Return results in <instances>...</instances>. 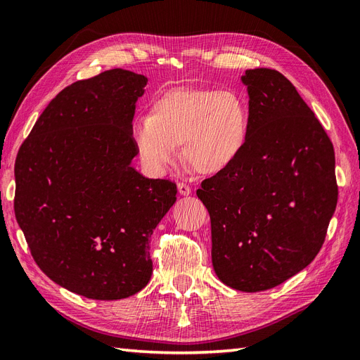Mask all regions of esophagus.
Wrapping results in <instances>:
<instances>
[{
	"label": "esophagus",
	"mask_w": 360,
	"mask_h": 360,
	"mask_svg": "<svg viewBox=\"0 0 360 360\" xmlns=\"http://www.w3.org/2000/svg\"><path fill=\"white\" fill-rule=\"evenodd\" d=\"M177 189H179V193H180V195H189V193H191V188H189L188 183L180 181V183L177 184Z\"/></svg>",
	"instance_id": "esophagus-1"
}]
</instances>
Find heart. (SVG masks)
<instances>
[{
	"label": "heart",
	"instance_id": "heart-1",
	"mask_svg": "<svg viewBox=\"0 0 360 360\" xmlns=\"http://www.w3.org/2000/svg\"><path fill=\"white\" fill-rule=\"evenodd\" d=\"M130 136L151 172H165L183 144V158L195 171L216 174L243 153L249 111L234 91L176 86L153 101L148 117L134 120Z\"/></svg>",
	"mask_w": 360,
	"mask_h": 360
}]
</instances>
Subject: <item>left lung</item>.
<instances>
[{
  "label": "left lung",
  "instance_id": "1",
  "mask_svg": "<svg viewBox=\"0 0 360 360\" xmlns=\"http://www.w3.org/2000/svg\"><path fill=\"white\" fill-rule=\"evenodd\" d=\"M248 144L233 165L205 179L198 198L212 222V263L225 285L274 288L320 252L336 209L335 151L284 75L250 69Z\"/></svg>",
  "mask_w": 360,
  "mask_h": 360
}]
</instances>
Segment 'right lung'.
<instances>
[{
    "mask_svg": "<svg viewBox=\"0 0 360 360\" xmlns=\"http://www.w3.org/2000/svg\"><path fill=\"white\" fill-rule=\"evenodd\" d=\"M146 85L123 69L73 82L18 151L15 214L31 255L89 299H126L148 284L150 237L177 200L176 183L132 167L130 127Z\"/></svg>",
    "mask_w": 360,
    "mask_h": 360,
    "instance_id": "1",
    "label": "right lung"
}]
</instances>
